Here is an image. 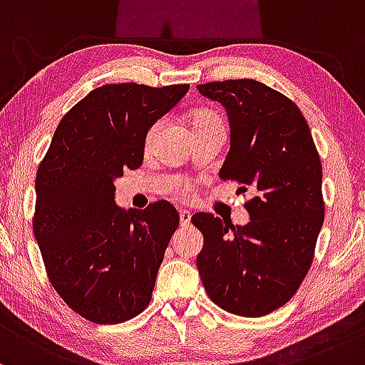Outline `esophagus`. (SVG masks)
I'll list each match as a JSON object with an SVG mask.
<instances>
[{
  "mask_svg": "<svg viewBox=\"0 0 365 365\" xmlns=\"http://www.w3.org/2000/svg\"><path fill=\"white\" fill-rule=\"evenodd\" d=\"M179 222H181L182 227L190 226V222H191V214H190V212H187V210L179 212Z\"/></svg>",
  "mask_w": 365,
  "mask_h": 365,
  "instance_id": "esophagus-1",
  "label": "esophagus"
}]
</instances>
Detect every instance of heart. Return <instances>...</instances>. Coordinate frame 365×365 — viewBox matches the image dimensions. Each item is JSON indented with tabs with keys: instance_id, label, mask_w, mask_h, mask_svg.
<instances>
[{
	"instance_id": "1",
	"label": "heart",
	"mask_w": 365,
	"mask_h": 365,
	"mask_svg": "<svg viewBox=\"0 0 365 365\" xmlns=\"http://www.w3.org/2000/svg\"><path fill=\"white\" fill-rule=\"evenodd\" d=\"M191 124H193V130L202 129V128H224L226 129V120H224L222 115H220L219 112H215V110H212V108L195 110V112L191 113ZM157 129H158V124L155 122V124H151L148 130H146L145 139H143V146H145V150H150L151 143H153V139H155V134H157ZM174 193L178 195L179 198L187 200V198H191V193H193V186L187 182L181 184V186L175 187Z\"/></svg>"
}]
</instances>
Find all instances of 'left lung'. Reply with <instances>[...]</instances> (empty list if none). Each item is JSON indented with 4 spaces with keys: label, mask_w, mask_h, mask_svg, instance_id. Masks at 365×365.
Wrapping results in <instances>:
<instances>
[{
    "label": "left lung",
    "mask_w": 365,
    "mask_h": 365,
    "mask_svg": "<svg viewBox=\"0 0 365 365\" xmlns=\"http://www.w3.org/2000/svg\"><path fill=\"white\" fill-rule=\"evenodd\" d=\"M198 91L226 106L231 122L220 179L252 198L247 226L203 212L191 217L205 240L196 265L215 305L262 317L292 300L312 265L324 222L321 157L300 108L276 89L229 79Z\"/></svg>",
    "instance_id": "obj_1"
}]
</instances>
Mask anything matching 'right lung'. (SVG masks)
<instances>
[{"mask_svg": "<svg viewBox=\"0 0 365 365\" xmlns=\"http://www.w3.org/2000/svg\"><path fill=\"white\" fill-rule=\"evenodd\" d=\"M187 89H93L61 117L39 163L32 229L46 274L61 300L96 324L129 321L151 300L179 214L163 200L122 210L113 181L141 167L146 130Z\"/></svg>", "mask_w": 365, "mask_h": 365, "instance_id": "right-lung-1", "label": "right lung"}]
</instances>
